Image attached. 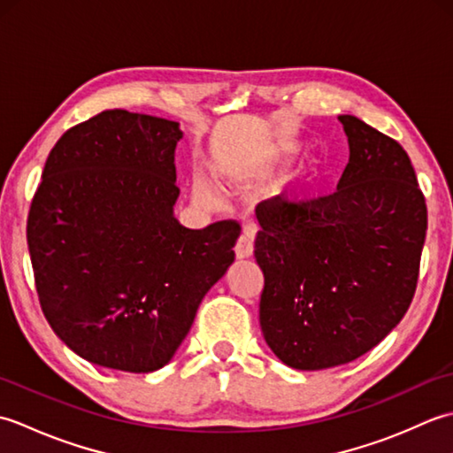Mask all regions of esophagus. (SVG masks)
Here are the masks:
<instances>
[{
  "label": "esophagus",
  "instance_id": "1",
  "mask_svg": "<svg viewBox=\"0 0 453 453\" xmlns=\"http://www.w3.org/2000/svg\"><path fill=\"white\" fill-rule=\"evenodd\" d=\"M253 251H255V232L253 229H247V232H243V235L237 239L235 257L239 261H243V258H251Z\"/></svg>",
  "mask_w": 453,
  "mask_h": 453
}]
</instances>
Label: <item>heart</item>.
<instances>
[{
    "label": "heart",
    "instance_id": "obj_1",
    "mask_svg": "<svg viewBox=\"0 0 453 453\" xmlns=\"http://www.w3.org/2000/svg\"><path fill=\"white\" fill-rule=\"evenodd\" d=\"M192 198L204 208H218L221 202L219 190L214 187V182L202 175V173H196V175L192 177Z\"/></svg>",
    "mask_w": 453,
    "mask_h": 453
}]
</instances>
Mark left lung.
<instances>
[{
  "mask_svg": "<svg viewBox=\"0 0 453 453\" xmlns=\"http://www.w3.org/2000/svg\"><path fill=\"white\" fill-rule=\"evenodd\" d=\"M339 120L350 157L334 195L258 219V321L294 370L349 364L386 339L415 296L426 237L407 151L352 114Z\"/></svg>",
  "mask_w": 453,
  "mask_h": 453,
  "instance_id": "obj_1",
  "label": "left lung"
}]
</instances>
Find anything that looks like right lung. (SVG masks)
Instances as JSON below:
<instances>
[{
	"label": "right lung",
	"instance_id": "right-lung-1",
	"mask_svg": "<svg viewBox=\"0 0 453 453\" xmlns=\"http://www.w3.org/2000/svg\"><path fill=\"white\" fill-rule=\"evenodd\" d=\"M180 138L179 122L104 111L56 142L33 198L27 243L42 313L103 368L169 364L235 258V221L188 229L175 218Z\"/></svg>",
	"mask_w": 453,
	"mask_h": 453
}]
</instances>
